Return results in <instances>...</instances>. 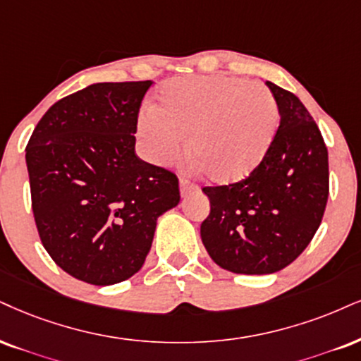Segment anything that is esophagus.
Returning <instances> with one entry per match:
<instances>
[{
    "label": "esophagus",
    "instance_id": "34e87169",
    "mask_svg": "<svg viewBox=\"0 0 361 361\" xmlns=\"http://www.w3.org/2000/svg\"><path fill=\"white\" fill-rule=\"evenodd\" d=\"M179 188H180V195L182 197H185V195L194 192V190H197L199 188L195 184H192L189 179H180L179 182Z\"/></svg>",
    "mask_w": 361,
    "mask_h": 361
}]
</instances>
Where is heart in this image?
<instances>
[{
    "instance_id": "1",
    "label": "heart",
    "mask_w": 361,
    "mask_h": 361,
    "mask_svg": "<svg viewBox=\"0 0 361 361\" xmlns=\"http://www.w3.org/2000/svg\"><path fill=\"white\" fill-rule=\"evenodd\" d=\"M139 135L147 159L171 162L190 150L214 182L247 177L262 162L278 127V105L259 82L229 75L167 80L159 105L139 115Z\"/></svg>"
}]
</instances>
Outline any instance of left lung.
<instances>
[{"label": "left lung", "instance_id": "1", "mask_svg": "<svg viewBox=\"0 0 361 361\" xmlns=\"http://www.w3.org/2000/svg\"><path fill=\"white\" fill-rule=\"evenodd\" d=\"M279 127L262 162L235 184L204 188L211 212L201 224L212 261L235 274H271L305 251L328 201V150L301 100L266 82Z\"/></svg>", "mask_w": 361, "mask_h": 361}]
</instances>
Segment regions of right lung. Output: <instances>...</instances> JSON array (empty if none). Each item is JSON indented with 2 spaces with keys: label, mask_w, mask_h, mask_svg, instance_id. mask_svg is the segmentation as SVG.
Segmentation results:
<instances>
[{
  "label": "right lung",
  "mask_w": 361,
  "mask_h": 361,
  "mask_svg": "<svg viewBox=\"0 0 361 361\" xmlns=\"http://www.w3.org/2000/svg\"><path fill=\"white\" fill-rule=\"evenodd\" d=\"M152 82L93 83L48 109L26 145L39 239L65 273L95 286L132 278L179 180L137 157V115Z\"/></svg>",
  "instance_id": "obj_1"
}]
</instances>
